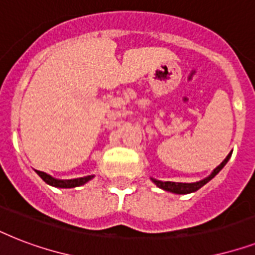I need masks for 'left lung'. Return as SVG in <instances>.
I'll return each mask as SVG.
<instances>
[{
    "label": "left lung",
    "mask_w": 255,
    "mask_h": 255,
    "mask_svg": "<svg viewBox=\"0 0 255 255\" xmlns=\"http://www.w3.org/2000/svg\"><path fill=\"white\" fill-rule=\"evenodd\" d=\"M230 157V153L226 156V159L222 161L220 165H218L216 169L213 170V173L210 174L209 177L204 178L201 181L197 182H192V184H186V182H172V181H160V180H155V178H152V181L155 182L156 185L161 188L164 190H168V192H172V193H177V194H186V193H192V192H196L198 190L201 186H204L208 181H210L212 178L216 176V174L222 169V168L225 167V164L228 163V160Z\"/></svg>",
    "instance_id": "left-lung-1"
}]
</instances>
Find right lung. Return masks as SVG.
<instances>
[{
  "label": "right lung",
  "mask_w": 255,
  "mask_h": 255,
  "mask_svg": "<svg viewBox=\"0 0 255 255\" xmlns=\"http://www.w3.org/2000/svg\"><path fill=\"white\" fill-rule=\"evenodd\" d=\"M37 173L39 174V177L43 180L45 182H47L49 185L57 186V188H75V186L83 185L87 181H90L94 176H86V177L81 178H74V180H57V178L51 177L45 172H41V170H37Z\"/></svg>",
  "instance_id": "obj_1"
}]
</instances>
